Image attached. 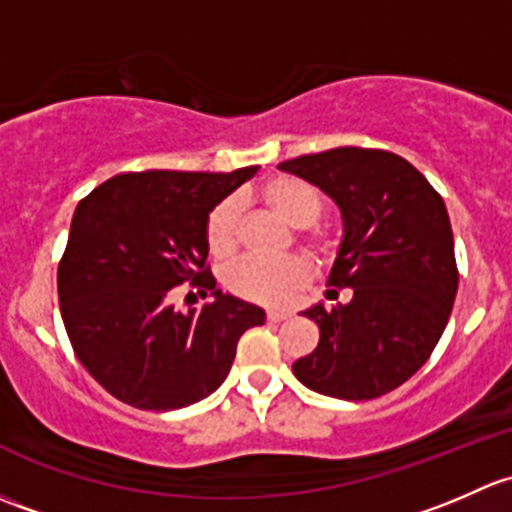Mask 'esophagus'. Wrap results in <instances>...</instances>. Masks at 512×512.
<instances>
[{
  "label": "esophagus",
  "instance_id": "34e87169",
  "mask_svg": "<svg viewBox=\"0 0 512 512\" xmlns=\"http://www.w3.org/2000/svg\"><path fill=\"white\" fill-rule=\"evenodd\" d=\"M286 318H288V313H276V310H268L266 313L268 323H283Z\"/></svg>",
  "mask_w": 512,
  "mask_h": 512
}]
</instances>
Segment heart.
Returning <instances> with one entry per match:
<instances>
[{
  "mask_svg": "<svg viewBox=\"0 0 512 512\" xmlns=\"http://www.w3.org/2000/svg\"><path fill=\"white\" fill-rule=\"evenodd\" d=\"M258 199L266 204L271 212H276L286 224L295 229H305V241L310 251L320 258H330L335 251L333 236L325 229H313L310 224L323 214V194L308 184L305 179L278 175L271 177L261 189ZM241 234V207L236 199H221L217 207L209 212L204 224V241H207L209 254L219 261L229 258L239 249ZM310 266L303 258H281V261H266V258L246 256L241 261L231 263L224 271L226 291L241 300L258 305H271L283 308L291 305L310 283Z\"/></svg>",
  "mask_w": 512,
  "mask_h": 512,
  "instance_id": "heart-1",
  "label": "heart"
}]
</instances>
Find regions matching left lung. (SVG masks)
<instances>
[{
  "label": "left lung",
  "mask_w": 512,
  "mask_h": 512,
  "mask_svg": "<svg viewBox=\"0 0 512 512\" xmlns=\"http://www.w3.org/2000/svg\"><path fill=\"white\" fill-rule=\"evenodd\" d=\"M278 167L340 207L345 236L328 283L352 288L347 305L305 310L320 342L293 374L328 397H382L429 360L449 323L458 268L444 199L387 150L335 147Z\"/></svg>",
  "instance_id": "obj_1"
}]
</instances>
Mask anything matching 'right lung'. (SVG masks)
<instances>
[{"instance_id": "1", "label": "right lung", "mask_w": 512, "mask_h": 512, "mask_svg": "<svg viewBox=\"0 0 512 512\" xmlns=\"http://www.w3.org/2000/svg\"><path fill=\"white\" fill-rule=\"evenodd\" d=\"M256 170L125 172L78 202L59 261L61 318L115 399L145 412L189 407L224 382L239 337L263 325L261 308L217 291L204 241L214 204ZM184 282L215 300L179 314Z\"/></svg>"}]
</instances>
